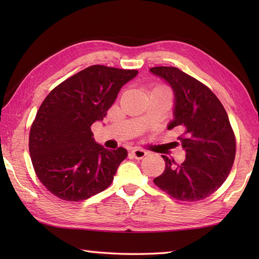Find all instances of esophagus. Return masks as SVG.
Returning a JSON list of instances; mask_svg holds the SVG:
<instances>
[{"mask_svg": "<svg viewBox=\"0 0 259 259\" xmlns=\"http://www.w3.org/2000/svg\"><path fill=\"white\" fill-rule=\"evenodd\" d=\"M131 154H133V156H134V157H136V159L140 160V159H143L144 156H146L147 152H146V151H144V150H142V148L135 147V148H133V151H131Z\"/></svg>", "mask_w": 259, "mask_h": 259, "instance_id": "obj_1", "label": "esophagus"}]
</instances>
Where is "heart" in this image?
Wrapping results in <instances>:
<instances>
[{"label":"heart","instance_id":"heart-1","mask_svg":"<svg viewBox=\"0 0 259 259\" xmlns=\"http://www.w3.org/2000/svg\"><path fill=\"white\" fill-rule=\"evenodd\" d=\"M155 89H164V88H162V87H156Z\"/></svg>","mask_w":259,"mask_h":259}]
</instances>
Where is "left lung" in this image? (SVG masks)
<instances>
[{
	"label": "left lung",
	"mask_w": 259,
	"mask_h": 259,
	"mask_svg": "<svg viewBox=\"0 0 259 259\" xmlns=\"http://www.w3.org/2000/svg\"><path fill=\"white\" fill-rule=\"evenodd\" d=\"M150 72L171 87L174 119L166 128H179L185 161L177 165L162 155L165 169L154 184L172 198L199 201L226 181L235 157V138L224 106L211 90L177 67H153Z\"/></svg>",
	"instance_id": "left-lung-1"
}]
</instances>
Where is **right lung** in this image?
<instances>
[{"mask_svg": "<svg viewBox=\"0 0 259 259\" xmlns=\"http://www.w3.org/2000/svg\"><path fill=\"white\" fill-rule=\"evenodd\" d=\"M136 69L94 65L56 87L30 128L29 154L38 179L66 201L87 200L111 185L125 148L96 143L91 125L103 121Z\"/></svg>", "mask_w": 259, "mask_h": 259, "instance_id": "add662e5", "label": "right lung"}]
</instances>
